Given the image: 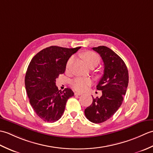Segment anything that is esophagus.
Listing matches in <instances>:
<instances>
[{"label": "esophagus", "instance_id": "34e87169", "mask_svg": "<svg viewBox=\"0 0 153 153\" xmlns=\"http://www.w3.org/2000/svg\"><path fill=\"white\" fill-rule=\"evenodd\" d=\"M74 94H75V95H77V96H79L81 95H82V93H80V92H76Z\"/></svg>", "mask_w": 153, "mask_h": 153}]
</instances>
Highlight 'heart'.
I'll return each mask as SVG.
<instances>
[{
	"mask_svg": "<svg viewBox=\"0 0 153 153\" xmlns=\"http://www.w3.org/2000/svg\"><path fill=\"white\" fill-rule=\"evenodd\" d=\"M83 58L88 66H90L91 64H92L93 63H96L98 64L100 61V58L98 55L92 51H87L85 53H84L83 54ZM72 60V57L70 58V59L68 60L66 65L67 68L70 66V65L71 63ZM91 83L92 82L90 79L77 77V78H76L71 81V85L74 89L79 91H83L85 90L87 88V87L91 85Z\"/></svg>",
	"mask_w": 153,
	"mask_h": 153,
	"instance_id": "1",
	"label": "heart"
}]
</instances>
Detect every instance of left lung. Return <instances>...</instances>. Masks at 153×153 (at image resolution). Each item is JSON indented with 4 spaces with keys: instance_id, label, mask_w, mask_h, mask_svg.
Here are the masks:
<instances>
[{
    "instance_id": "8db88e82",
    "label": "left lung",
    "mask_w": 153,
    "mask_h": 153,
    "mask_svg": "<svg viewBox=\"0 0 153 153\" xmlns=\"http://www.w3.org/2000/svg\"><path fill=\"white\" fill-rule=\"evenodd\" d=\"M104 62V74L97 89L102 91L100 97L94 99L85 110L90 122L100 123L111 118L122 105L128 85V70L124 62L112 50L105 46L93 47Z\"/></svg>"
}]
</instances>
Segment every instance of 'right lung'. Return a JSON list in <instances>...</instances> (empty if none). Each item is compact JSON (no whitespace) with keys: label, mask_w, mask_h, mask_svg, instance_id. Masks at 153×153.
I'll return each mask as SVG.
<instances>
[{"label":"right lung","mask_w":153,"mask_h":153,"mask_svg":"<svg viewBox=\"0 0 153 153\" xmlns=\"http://www.w3.org/2000/svg\"><path fill=\"white\" fill-rule=\"evenodd\" d=\"M80 48L51 46L39 52L29 64L25 89L34 111L45 122L53 123L59 120L68 99L74 95L70 88L58 90L56 79L64 73L68 59Z\"/></svg>","instance_id":"1"}]
</instances>
